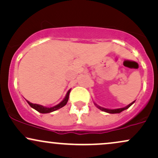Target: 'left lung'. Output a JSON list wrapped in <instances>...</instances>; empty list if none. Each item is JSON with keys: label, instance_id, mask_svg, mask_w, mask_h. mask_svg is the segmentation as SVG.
<instances>
[{"label": "left lung", "instance_id": "obj_1", "mask_svg": "<svg viewBox=\"0 0 158 158\" xmlns=\"http://www.w3.org/2000/svg\"><path fill=\"white\" fill-rule=\"evenodd\" d=\"M135 102V101L134 102H132V103L131 104H129V105H127V107H123V108H118V109H115V110H109V109H106V108H103V107H99V106H98L97 104H95L96 105V107H97L98 109H100L101 110H102V111H104V112H106V113H120L121 112H122L123 110H127V109H128L129 107H130L131 105H132V104H133Z\"/></svg>", "mask_w": 158, "mask_h": 158}]
</instances>
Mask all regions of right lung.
<instances>
[{"mask_svg":"<svg viewBox=\"0 0 158 158\" xmlns=\"http://www.w3.org/2000/svg\"><path fill=\"white\" fill-rule=\"evenodd\" d=\"M70 92H71V90H69L68 91L67 94H66L65 97H64L63 101H62V102H61L60 104H58L57 105L54 106V107H43V106H42V105H40V104H32V103H31V102H28V101H27V102H28V104H29V105L31 106L32 108H34V109L37 110V111L39 112V113H51V112H54L56 110L60 109V108L64 107V106L66 104H67V102L68 101V98H69Z\"/></svg>","mask_w":158,"mask_h":158,"instance_id":"add662e5","label":"right lung"}]
</instances>
